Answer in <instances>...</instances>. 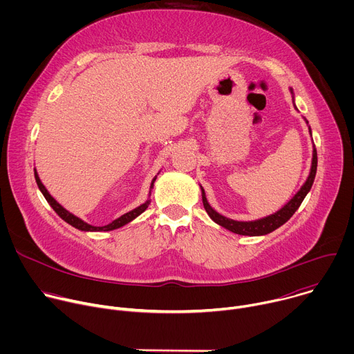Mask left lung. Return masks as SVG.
I'll list each match as a JSON object with an SVG mask.
<instances>
[{"instance_id": "left-lung-1", "label": "left lung", "mask_w": 354, "mask_h": 354, "mask_svg": "<svg viewBox=\"0 0 354 354\" xmlns=\"http://www.w3.org/2000/svg\"><path fill=\"white\" fill-rule=\"evenodd\" d=\"M308 123V122H307ZM311 133V129H310ZM317 165H318V157H317V149L314 148V154H313V165H311V172L308 179L306 180V183L302 185V187L298 190V193L288 201V203L280 209L277 213L268 216L265 218L261 220H255V221H235L231 218H227L221 214H218L210 205L206 198V193L205 189L201 187V198H203V206L207 212V214L210 216V218L217 223L218 225L239 234V235H249V236H257V235H266L274 230H277L280 225H283L284 223H287L291 216L297 212V209L301 206L302 200L306 198L307 193L310 192V189L313 187L315 175H317Z\"/></svg>"}]
</instances>
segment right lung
<instances>
[{"instance_id":"obj_1","label":"right lung","mask_w":354,"mask_h":354,"mask_svg":"<svg viewBox=\"0 0 354 354\" xmlns=\"http://www.w3.org/2000/svg\"><path fill=\"white\" fill-rule=\"evenodd\" d=\"M35 179H36V183H37V186H39V189H40V192L43 193V196H44V198L47 200V203L53 207V210L66 221V223H68L70 225H73V227H75L77 230H81V231H112V230H116V228H120V227H123V225H126L127 223H130V221H133L136 217H138L142 212H145V209L148 207V205H149V200H147L145 203H142L141 206H138L137 209H134V210H131V212H129V213H126V214H123L122 217H119L118 220H115V221H112L111 224H108V225H104V227H93V225H89L88 223H85V221H82L81 218H78V217H75L74 214H71L70 212H67L62 205H59L57 201L52 197V194H50L48 192H47V189L43 186V183L40 182V179H39V175H37V172H36V169H35ZM156 179H157V176L153 179V182H151V189H153V186H154V182H156ZM151 193V192H149Z\"/></svg>"}]
</instances>
